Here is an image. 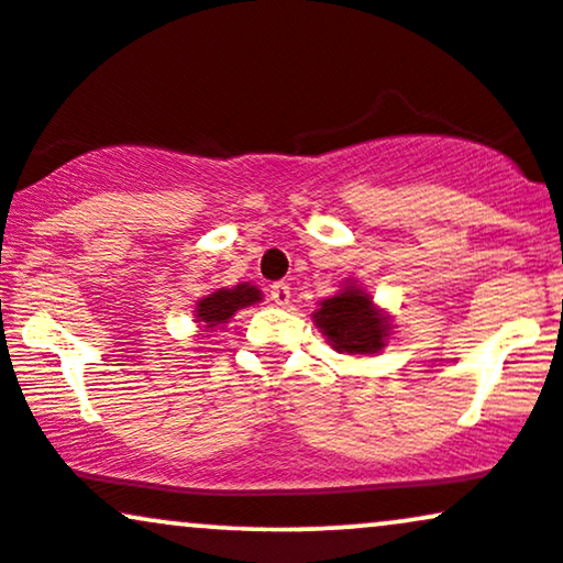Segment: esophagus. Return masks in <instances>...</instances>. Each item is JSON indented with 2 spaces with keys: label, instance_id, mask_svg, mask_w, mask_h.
<instances>
[{
  "label": "esophagus",
  "instance_id": "esophagus-1",
  "mask_svg": "<svg viewBox=\"0 0 563 563\" xmlns=\"http://www.w3.org/2000/svg\"><path fill=\"white\" fill-rule=\"evenodd\" d=\"M271 300L276 302V306H289V300H292V292H289V284L284 282H276L271 284Z\"/></svg>",
  "mask_w": 563,
  "mask_h": 563
}]
</instances>
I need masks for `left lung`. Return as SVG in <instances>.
Returning a JSON list of instances; mask_svg holds the SVG:
<instances>
[{"mask_svg": "<svg viewBox=\"0 0 563 563\" xmlns=\"http://www.w3.org/2000/svg\"><path fill=\"white\" fill-rule=\"evenodd\" d=\"M313 321L336 353L374 355L385 347L389 336V319L355 282L321 300Z\"/></svg>", "mask_w": 563, "mask_h": 563, "instance_id": "obj_1", "label": "left lung"}]
</instances>
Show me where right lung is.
I'll use <instances>...</instances> for the list:
<instances>
[{
  "instance_id": "add662e5",
  "label": "right lung",
  "mask_w": 563,
  "mask_h": 563,
  "mask_svg": "<svg viewBox=\"0 0 563 563\" xmlns=\"http://www.w3.org/2000/svg\"><path fill=\"white\" fill-rule=\"evenodd\" d=\"M261 300V289L253 287V284H236L234 289H216L213 295L202 297L195 308L197 323H202L205 329H216L221 323H227L236 310L255 306Z\"/></svg>"
}]
</instances>
